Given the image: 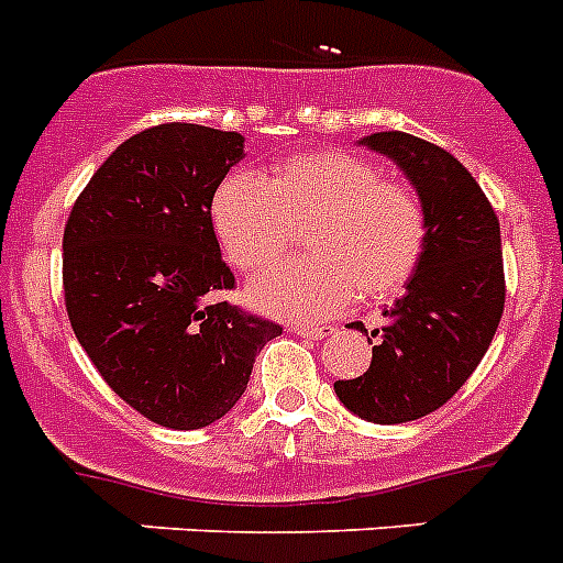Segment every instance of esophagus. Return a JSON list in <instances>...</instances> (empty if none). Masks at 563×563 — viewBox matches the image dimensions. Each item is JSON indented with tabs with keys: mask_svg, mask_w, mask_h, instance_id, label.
Listing matches in <instances>:
<instances>
[{
	"mask_svg": "<svg viewBox=\"0 0 563 563\" xmlns=\"http://www.w3.org/2000/svg\"><path fill=\"white\" fill-rule=\"evenodd\" d=\"M295 334L302 340H325L329 334H334L331 325H295Z\"/></svg>",
	"mask_w": 563,
	"mask_h": 563,
	"instance_id": "esophagus-1",
	"label": "esophagus"
}]
</instances>
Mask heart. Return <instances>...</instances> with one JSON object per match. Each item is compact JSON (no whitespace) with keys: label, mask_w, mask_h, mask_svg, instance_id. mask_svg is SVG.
<instances>
[{"label":"heart","mask_w":563,"mask_h":563,"mask_svg":"<svg viewBox=\"0 0 563 563\" xmlns=\"http://www.w3.org/2000/svg\"><path fill=\"white\" fill-rule=\"evenodd\" d=\"M212 223L246 275L275 263L306 227L311 254L268 268L249 288L254 309L291 320L336 314L356 291L374 302L399 295L428 243L419 195L349 150L295 155L266 178L227 175L214 189Z\"/></svg>","instance_id":"obj_1"}]
</instances>
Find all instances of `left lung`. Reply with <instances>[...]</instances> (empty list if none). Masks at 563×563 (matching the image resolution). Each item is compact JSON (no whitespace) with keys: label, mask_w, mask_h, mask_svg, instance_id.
Wrapping results in <instances>:
<instances>
[{"label":"left lung","mask_w":563,"mask_h":563,"mask_svg":"<svg viewBox=\"0 0 563 563\" xmlns=\"http://www.w3.org/2000/svg\"><path fill=\"white\" fill-rule=\"evenodd\" d=\"M360 144L394 161L413 184L428 243L405 295L383 314L385 325L371 331L368 371L334 390L360 419L413 422L442 408L490 349L505 311L501 232L476 178L448 150L399 130Z\"/></svg>","instance_id":"8db88e82"}]
</instances>
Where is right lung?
<instances>
[{
    "instance_id": "obj_1",
    "label": "right lung",
    "mask_w": 563,
    "mask_h": 563,
    "mask_svg": "<svg viewBox=\"0 0 563 563\" xmlns=\"http://www.w3.org/2000/svg\"><path fill=\"white\" fill-rule=\"evenodd\" d=\"M243 135L158 124L96 169L65 227V302L76 340L150 422L198 430L243 397L277 322L229 302L212 227L214 189L243 158Z\"/></svg>"
}]
</instances>
